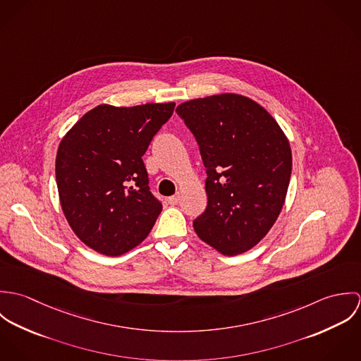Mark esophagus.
Wrapping results in <instances>:
<instances>
[{"label":"esophagus","instance_id":"obj_1","mask_svg":"<svg viewBox=\"0 0 361 361\" xmlns=\"http://www.w3.org/2000/svg\"><path fill=\"white\" fill-rule=\"evenodd\" d=\"M179 202H180V195H179V193H176V195L168 197V203H169L171 206H176Z\"/></svg>","mask_w":361,"mask_h":361}]
</instances>
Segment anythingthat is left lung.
I'll list each match as a JSON object with an SVG mask.
<instances>
[{
  "label": "left lung",
  "mask_w": 361,
  "mask_h": 361,
  "mask_svg": "<svg viewBox=\"0 0 361 361\" xmlns=\"http://www.w3.org/2000/svg\"><path fill=\"white\" fill-rule=\"evenodd\" d=\"M206 166L208 202L193 226L226 256L255 247L275 224L292 173L289 142L259 104L219 94L178 105Z\"/></svg>",
  "instance_id": "1"
}]
</instances>
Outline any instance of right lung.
<instances>
[{"mask_svg":"<svg viewBox=\"0 0 361 361\" xmlns=\"http://www.w3.org/2000/svg\"><path fill=\"white\" fill-rule=\"evenodd\" d=\"M175 103L99 105L59 143L55 176L65 218L76 236L105 256L142 243L162 209L143 162Z\"/></svg>","mask_w":361,"mask_h":361,"instance_id":"right-lung-1","label":"right lung"}]
</instances>
